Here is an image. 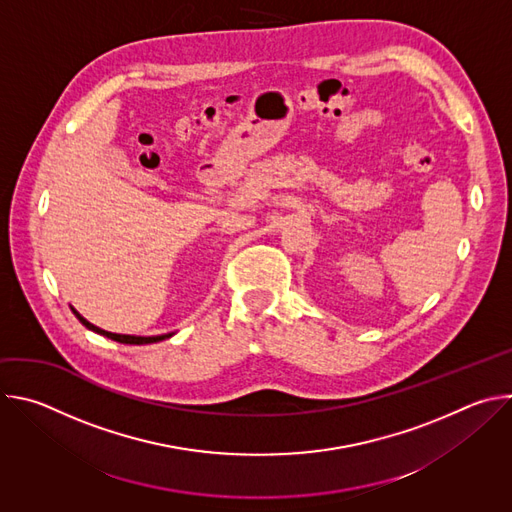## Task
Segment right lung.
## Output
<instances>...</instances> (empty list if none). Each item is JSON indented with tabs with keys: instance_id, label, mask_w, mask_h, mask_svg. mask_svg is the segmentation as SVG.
<instances>
[{
	"instance_id": "right-lung-1",
	"label": "right lung",
	"mask_w": 512,
	"mask_h": 512,
	"mask_svg": "<svg viewBox=\"0 0 512 512\" xmlns=\"http://www.w3.org/2000/svg\"><path fill=\"white\" fill-rule=\"evenodd\" d=\"M72 314H75V316L81 320V324L87 326L89 330H93V332H97V334H101V336H107V338H111V340H115V342H121V344H152V342H160V340L172 336V334H164V336H127V334H113V332L101 330V328L93 326L91 322H87L75 308H72Z\"/></svg>"
}]
</instances>
